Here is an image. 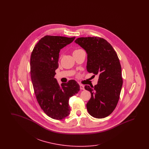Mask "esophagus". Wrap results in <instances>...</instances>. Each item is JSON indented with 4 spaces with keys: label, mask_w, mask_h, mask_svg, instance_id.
I'll return each instance as SVG.
<instances>
[{
    "label": "esophagus",
    "mask_w": 149,
    "mask_h": 149,
    "mask_svg": "<svg viewBox=\"0 0 149 149\" xmlns=\"http://www.w3.org/2000/svg\"><path fill=\"white\" fill-rule=\"evenodd\" d=\"M80 89L81 90H84V85L80 84Z\"/></svg>",
    "instance_id": "1"
}]
</instances>
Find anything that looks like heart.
I'll list each match as a JSON object with an SVG mask.
<instances>
[{
  "mask_svg": "<svg viewBox=\"0 0 149 149\" xmlns=\"http://www.w3.org/2000/svg\"><path fill=\"white\" fill-rule=\"evenodd\" d=\"M81 50V49H77V50H74L73 52H77V51H79V50Z\"/></svg>",
  "mask_w": 149,
  "mask_h": 149,
  "instance_id": "b5f03b06",
  "label": "heart"
}]
</instances>
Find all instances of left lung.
<instances>
[{"instance_id":"8db88e82","label":"left lung","mask_w":149,"mask_h":149,"mask_svg":"<svg viewBox=\"0 0 149 149\" xmlns=\"http://www.w3.org/2000/svg\"><path fill=\"white\" fill-rule=\"evenodd\" d=\"M75 42L86 52L88 72L99 76L97 85L85 86L91 93L88 112L93 117L105 118L117 106L123 84L118 57L111 45L100 37H80Z\"/></svg>"}]
</instances>
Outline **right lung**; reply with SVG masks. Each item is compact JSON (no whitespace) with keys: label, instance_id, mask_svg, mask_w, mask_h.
I'll return each instance as SVG.
<instances>
[{"label":"right lung","instance_id":"right-lung-1","mask_svg":"<svg viewBox=\"0 0 149 149\" xmlns=\"http://www.w3.org/2000/svg\"><path fill=\"white\" fill-rule=\"evenodd\" d=\"M75 38L45 36L36 45L31 56V77L37 100L45 113L57 120L69 116V98L80 90L74 80L60 86L54 78L60 51Z\"/></svg>","mask_w":149,"mask_h":149}]
</instances>
